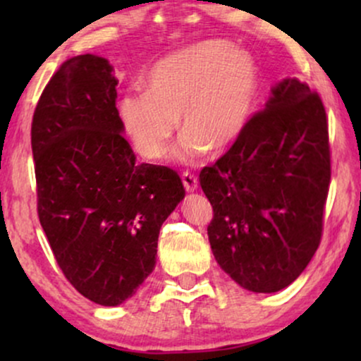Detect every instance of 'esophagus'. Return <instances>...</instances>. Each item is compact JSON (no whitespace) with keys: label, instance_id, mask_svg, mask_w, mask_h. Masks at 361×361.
Returning a JSON list of instances; mask_svg holds the SVG:
<instances>
[{"label":"esophagus","instance_id":"34e87169","mask_svg":"<svg viewBox=\"0 0 361 361\" xmlns=\"http://www.w3.org/2000/svg\"><path fill=\"white\" fill-rule=\"evenodd\" d=\"M182 182H184L187 192H194L197 190V187H199V180H197V177L194 174H190V172H184V174H182Z\"/></svg>","mask_w":361,"mask_h":361}]
</instances>
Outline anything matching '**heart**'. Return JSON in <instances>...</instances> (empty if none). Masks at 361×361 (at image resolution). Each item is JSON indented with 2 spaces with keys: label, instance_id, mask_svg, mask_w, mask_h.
I'll use <instances>...</instances> for the list:
<instances>
[{
  "label": "heart",
  "instance_id": "obj_1",
  "mask_svg": "<svg viewBox=\"0 0 361 361\" xmlns=\"http://www.w3.org/2000/svg\"><path fill=\"white\" fill-rule=\"evenodd\" d=\"M258 90V72L248 54L226 42L209 41L172 54L156 63L146 92L126 93L120 115L136 149L161 159L176 120L185 133L174 149L190 162L204 149L221 151L243 130Z\"/></svg>",
  "mask_w": 361,
  "mask_h": 361
}]
</instances>
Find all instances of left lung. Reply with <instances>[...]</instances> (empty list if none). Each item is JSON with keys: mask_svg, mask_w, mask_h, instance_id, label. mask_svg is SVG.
Here are the masks:
<instances>
[{"mask_svg": "<svg viewBox=\"0 0 361 361\" xmlns=\"http://www.w3.org/2000/svg\"><path fill=\"white\" fill-rule=\"evenodd\" d=\"M214 209L207 226L220 268L253 293L284 289L320 245L330 185L329 123L298 78L273 88L215 164L200 171Z\"/></svg>", "mask_w": 361, "mask_h": 361, "instance_id": "left-lung-1", "label": "left lung"}]
</instances>
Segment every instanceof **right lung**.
<instances>
[{
    "label": "right lung",
    "instance_id": "obj_1",
    "mask_svg": "<svg viewBox=\"0 0 361 361\" xmlns=\"http://www.w3.org/2000/svg\"><path fill=\"white\" fill-rule=\"evenodd\" d=\"M106 59H68L34 110L37 215L68 283L118 305L152 273L161 225L184 199L176 171L136 164Z\"/></svg>",
    "mask_w": 361,
    "mask_h": 361
}]
</instances>
